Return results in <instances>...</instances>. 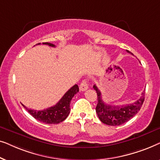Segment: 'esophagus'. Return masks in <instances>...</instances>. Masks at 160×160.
Wrapping results in <instances>:
<instances>
[{"mask_svg":"<svg viewBox=\"0 0 160 160\" xmlns=\"http://www.w3.org/2000/svg\"><path fill=\"white\" fill-rule=\"evenodd\" d=\"M79 89H80V90L82 91V92L87 90V89H88V84H87L86 80H83L82 81V82L81 83V84H80Z\"/></svg>","mask_w":160,"mask_h":160,"instance_id":"esophagus-1","label":"esophagus"}]
</instances>
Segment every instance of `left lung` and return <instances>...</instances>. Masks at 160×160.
Listing matches in <instances>:
<instances>
[{
  "label": "left lung",
  "instance_id": "8db88e82",
  "mask_svg": "<svg viewBox=\"0 0 160 160\" xmlns=\"http://www.w3.org/2000/svg\"><path fill=\"white\" fill-rule=\"evenodd\" d=\"M128 52L132 54L130 51H128ZM93 88L98 95L96 112L98 117L102 123L110 126L121 125L132 119L140 111L145 99V92H143L141 94V97L132 103L124 105L122 106L108 105L103 102L101 92L95 84L93 86Z\"/></svg>",
  "mask_w": 160,
  "mask_h": 160
}]
</instances>
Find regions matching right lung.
Here are the masks:
<instances>
[{"label": "right lung", "mask_w": 160, "mask_h": 160, "mask_svg": "<svg viewBox=\"0 0 160 160\" xmlns=\"http://www.w3.org/2000/svg\"><path fill=\"white\" fill-rule=\"evenodd\" d=\"M38 44H40V43ZM43 44L49 45L52 47H55L52 43L48 42L43 43ZM78 91H79V89H78V85L75 84L62 96V98L55 106L43 109L42 111L32 110V109L28 108L23 104L22 105L30 113V114H31L35 119L38 121L45 124H58L64 121L68 117L70 110H71L70 104H71L72 98Z\"/></svg>", "instance_id": "add662e5"}]
</instances>
